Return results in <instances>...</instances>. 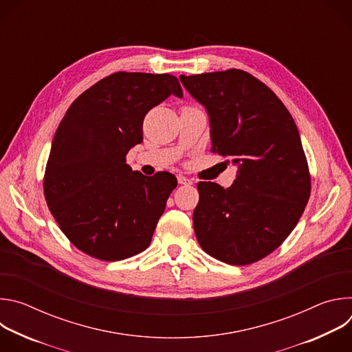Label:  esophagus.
Listing matches in <instances>:
<instances>
[{"instance_id": "esophagus-1", "label": "esophagus", "mask_w": 352, "mask_h": 352, "mask_svg": "<svg viewBox=\"0 0 352 352\" xmlns=\"http://www.w3.org/2000/svg\"><path fill=\"white\" fill-rule=\"evenodd\" d=\"M177 179H178V184H181V185H192V179H189L184 175H178Z\"/></svg>"}]
</instances>
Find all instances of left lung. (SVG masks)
<instances>
[{"label": "left lung", "mask_w": 352, "mask_h": 352, "mask_svg": "<svg viewBox=\"0 0 352 352\" xmlns=\"http://www.w3.org/2000/svg\"><path fill=\"white\" fill-rule=\"evenodd\" d=\"M179 80L209 114L212 152L238 167L227 189L197 184L196 239L224 263L258 262L284 242L309 200L311 175L298 128L281 100L245 71Z\"/></svg>", "instance_id": "left-lung-1"}]
</instances>
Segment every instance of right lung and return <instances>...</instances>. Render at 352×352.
Masks as SVG:
<instances>
[{"label":"right lung","instance_id":"obj_1","mask_svg":"<svg viewBox=\"0 0 352 352\" xmlns=\"http://www.w3.org/2000/svg\"><path fill=\"white\" fill-rule=\"evenodd\" d=\"M182 97L170 74L116 72L85 90L54 135L44 196L65 236L86 255L122 261L152 241L175 175L146 177L126 164L143 140V118L170 96Z\"/></svg>","mask_w":352,"mask_h":352}]
</instances>
